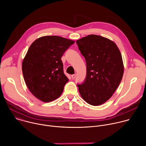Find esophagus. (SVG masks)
Masks as SVG:
<instances>
[{"instance_id": "1", "label": "esophagus", "mask_w": 146, "mask_h": 146, "mask_svg": "<svg viewBox=\"0 0 146 146\" xmlns=\"http://www.w3.org/2000/svg\"><path fill=\"white\" fill-rule=\"evenodd\" d=\"M76 77V74H72V78L73 79H74Z\"/></svg>"}]
</instances>
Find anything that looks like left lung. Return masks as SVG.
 Returning <instances> with one entry per match:
<instances>
[{
	"label": "left lung",
	"mask_w": 146,
	"mask_h": 146,
	"mask_svg": "<svg viewBox=\"0 0 146 146\" xmlns=\"http://www.w3.org/2000/svg\"><path fill=\"white\" fill-rule=\"evenodd\" d=\"M76 43L87 64L86 80L77 86L79 92L90 105L99 106L113 96L122 78L121 54L113 41L99 35H88Z\"/></svg>",
	"instance_id": "left-lung-1"
}]
</instances>
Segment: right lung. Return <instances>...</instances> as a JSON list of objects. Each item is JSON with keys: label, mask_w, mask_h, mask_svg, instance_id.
Returning a JSON list of instances; mask_svg holds the SVG:
<instances>
[{"label": "right lung", "mask_w": 146, "mask_h": 146, "mask_svg": "<svg viewBox=\"0 0 146 146\" xmlns=\"http://www.w3.org/2000/svg\"><path fill=\"white\" fill-rule=\"evenodd\" d=\"M74 41L58 36L35 40L22 64L26 85L31 92L43 102L58 98L69 81L64 72L61 57Z\"/></svg>", "instance_id": "right-lung-1"}]
</instances>
